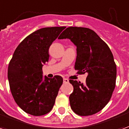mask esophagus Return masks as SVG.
<instances>
[{
	"mask_svg": "<svg viewBox=\"0 0 129 129\" xmlns=\"http://www.w3.org/2000/svg\"><path fill=\"white\" fill-rule=\"evenodd\" d=\"M68 82H69V80H68V79L66 78L63 79V83H64V84H68Z\"/></svg>",
	"mask_w": 129,
	"mask_h": 129,
	"instance_id": "34e87169",
	"label": "esophagus"
}]
</instances>
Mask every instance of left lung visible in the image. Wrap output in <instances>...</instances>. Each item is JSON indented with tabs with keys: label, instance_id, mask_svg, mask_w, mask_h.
Wrapping results in <instances>:
<instances>
[{
	"label": "left lung",
	"instance_id": "obj_1",
	"mask_svg": "<svg viewBox=\"0 0 129 129\" xmlns=\"http://www.w3.org/2000/svg\"><path fill=\"white\" fill-rule=\"evenodd\" d=\"M69 39L77 46L75 69L88 73L86 84L70 79L74 90L69 97L76 114L88 116L104 108L110 101L116 82L117 68L108 45L93 30L69 27L58 38Z\"/></svg>",
	"mask_w": 129,
	"mask_h": 129
}]
</instances>
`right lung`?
Segmentation results:
<instances>
[{
	"label": "right lung",
	"mask_w": 129,
	"mask_h": 129,
	"mask_svg": "<svg viewBox=\"0 0 129 129\" xmlns=\"http://www.w3.org/2000/svg\"><path fill=\"white\" fill-rule=\"evenodd\" d=\"M66 27H44L23 40L8 66L7 77L16 103L34 116L48 113L53 108L63 78L43 79L42 68L49 60V48Z\"/></svg>",
	"instance_id": "add662e5"
}]
</instances>
